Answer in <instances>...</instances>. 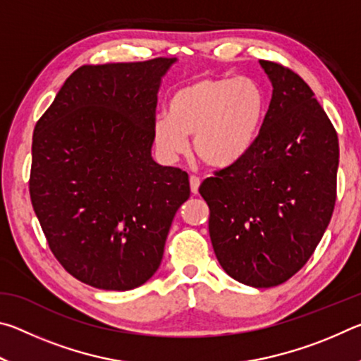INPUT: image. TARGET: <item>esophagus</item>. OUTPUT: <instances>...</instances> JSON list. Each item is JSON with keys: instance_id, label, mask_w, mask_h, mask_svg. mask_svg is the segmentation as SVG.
<instances>
[{"instance_id": "34e87169", "label": "esophagus", "mask_w": 361, "mask_h": 361, "mask_svg": "<svg viewBox=\"0 0 361 361\" xmlns=\"http://www.w3.org/2000/svg\"><path fill=\"white\" fill-rule=\"evenodd\" d=\"M189 186H191V192L197 194L199 192V186H200V180L195 175L189 176Z\"/></svg>"}]
</instances>
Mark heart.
Listing matches in <instances>:
<instances>
[{
  "instance_id": "obj_1",
  "label": "heart",
  "mask_w": 361,
  "mask_h": 361,
  "mask_svg": "<svg viewBox=\"0 0 361 361\" xmlns=\"http://www.w3.org/2000/svg\"><path fill=\"white\" fill-rule=\"evenodd\" d=\"M266 116V94L252 78H199L176 89L169 114L152 124L156 149L167 162L188 151V138L210 167L234 166L253 148Z\"/></svg>"
}]
</instances>
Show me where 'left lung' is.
<instances>
[{
  "mask_svg": "<svg viewBox=\"0 0 361 361\" xmlns=\"http://www.w3.org/2000/svg\"><path fill=\"white\" fill-rule=\"evenodd\" d=\"M272 84L259 135L234 166L204 180L209 232L237 282L269 288L312 256L336 202L339 143L312 89L285 66L259 60Z\"/></svg>",
  "mask_w": 361,
  "mask_h": 361,
  "instance_id": "left-lung-1",
  "label": "left lung"
}]
</instances>
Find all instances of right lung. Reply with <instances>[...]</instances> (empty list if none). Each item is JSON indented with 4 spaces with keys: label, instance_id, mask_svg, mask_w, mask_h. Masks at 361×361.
<instances>
[{
    "label": "right lung",
    "instance_id": "add662e5",
    "mask_svg": "<svg viewBox=\"0 0 361 361\" xmlns=\"http://www.w3.org/2000/svg\"><path fill=\"white\" fill-rule=\"evenodd\" d=\"M176 59L84 65L36 122L30 197L73 277L126 291L161 266L188 173L152 159L161 79Z\"/></svg>",
    "mask_w": 361,
    "mask_h": 361
}]
</instances>
